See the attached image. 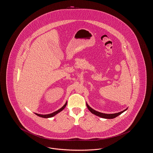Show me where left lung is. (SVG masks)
Listing matches in <instances>:
<instances>
[{"label":"left lung","mask_w":153,"mask_h":153,"mask_svg":"<svg viewBox=\"0 0 153 153\" xmlns=\"http://www.w3.org/2000/svg\"><path fill=\"white\" fill-rule=\"evenodd\" d=\"M87 104V107L88 109H89V111L93 114H94L95 115L97 116V117H100L102 118H104V119H114L116 117H118L119 115H120V114H122L123 112H124V111H126L127 109H128V108H127L126 109H124L122 111H120L119 112H117V113H115V114H104V113H102V112H98L97 111H96L95 109L92 108L87 103H86Z\"/></svg>","instance_id":"1"}]
</instances>
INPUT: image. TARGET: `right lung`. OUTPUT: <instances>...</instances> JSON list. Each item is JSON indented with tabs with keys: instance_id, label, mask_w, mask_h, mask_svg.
<instances>
[{
	"instance_id": "right-lung-1",
	"label": "right lung",
	"mask_w": 153,
	"mask_h": 153,
	"mask_svg": "<svg viewBox=\"0 0 153 153\" xmlns=\"http://www.w3.org/2000/svg\"><path fill=\"white\" fill-rule=\"evenodd\" d=\"M66 104H67V102H66L65 104L60 108V109H58L57 111L51 113V114H46V115H42V114H36L35 113V114L38 116L39 117H44V118H49V117H54L55 115H56L57 114H58L59 112H60L61 111H62L63 109H64L65 108L66 106Z\"/></svg>"
}]
</instances>
